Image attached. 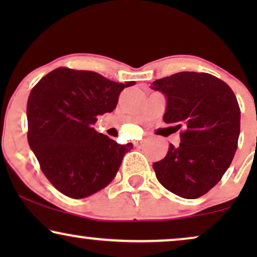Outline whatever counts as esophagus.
<instances>
[{"instance_id":"esophagus-1","label":"esophagus","mask_w":257,"mask_h":257,"mask_svg":"<svg viewBox=\"0 0 257 257\" xmlns=\"http://www.w3.org/2000/svg\"><path fill=\"white\" fill-rule=\"evenodd\" d=\"M142 143H143L142 140H138V142H136V143H135V145H136V146H139L140 144H142Z\"/></svg>"}]
</instances>
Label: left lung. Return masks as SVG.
<instances>
[{
    "instance_id": "8db88e82",
    "label": "left lung",
    "mask_w": 257,
    "mask_h": 257,
    "mask_svg": "<svg viewBox=\"0 0 257 257\" xmlns=\"http://www.w3.org/2000/svg\"><path fill=\"white\" fill-rule=\"evenodd\" d=\"M166 97L164 121L180 133L178 147L153 164L157 179L175 195L196 199L221 180L237 149L241 112L233 90L205 72H178L154 80Z\"/></svg>"
}]
</instances>
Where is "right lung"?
Wrapping results in <instances>:
<instances>
[{"mask_svg":"<svg viewBox=\"0 0 257 257\" xmlns=\"http://www.w3.org/2000/svg\"><path fill=\"white\" fill-rule=\"evenodd\" d=\"M125 84L92 71L58 68L28 98V143L56 189L72 199L99 192L113 180L132 143L119 145L93 128L112 112Z\"/></svg>","mask_w":257,"mask_h":257,"instance_id":"add662e5","label":"right lung"}]
</instances>
